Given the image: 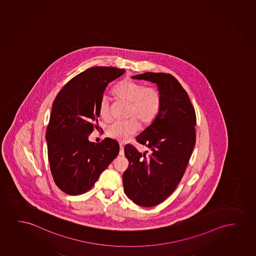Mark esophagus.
<instances>
[{
  "instance_id": "esophagus-1",
  "label": "esophagus",
  "mask_w": 256,
  "mask_h": 256,
  "mask_svg": "<svg viewBox=\"0 0 256 256\" xmlns=\"http://www.w3.org/2000/svg\"><path fill=\"white\" fill-rule=\"evenodd\" d=\"M124 154V146L122 144H120V156Z\"/></svg>"
}]
</instances>
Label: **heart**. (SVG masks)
<instances>
[{"label":"heart","mask_w":256,"mask_h":256,"mask_svg":"<svg viewBox=\"0 0 256 256\" xmlns=\"http://www.w3.org/2000/svg\"><path fill=\"white\" fill-rule=\"evenodd\" d=\"M114 95L130 104L128 117H132L124 122H114L106 128L109 136L124 142L136 133L138 122L148 125L158 116L161 105V95L158 90L132 80H123L114 89ZM98 112L103 119L111 118L108 98L102 97L98 104Z\"/></svg>","instance_id":"heart-1"}]
</instances>
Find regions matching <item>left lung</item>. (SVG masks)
<instances>
[{
    "instance_id": "8db88e82",
    "label": "left lung",
    "mask_w": 256,
    "mask_h": 256,
    "mask_svg": "<svg viewBox=\"0 0 256 256\" xmlns=\"http://www.w3.org/2000/svg\"><path fill=\"white\" fill-rule=\"evenodd\" d=\"M132 78L156 84L161 105L154 120L136 137L150 148V154L140 153L130 144L125 146L130 164L123 173V186L134 203L154 206L174 192L184 174L196 142V114L186 90L172 74L145 72Z\"/></svg>"
}]
</instances>
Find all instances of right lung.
I'll use <instances>...</instances> for the list:
<instances>
[{"mask_svg": "<svg viewBox=\"0 0 256 256\" xmlns=\"http://www.w3.org/2000/svg\"><path fill=\"white\" fill-rule=\"evenodd\" d=\"M124 69L92 67L70 80L53 102L46 131L50 168L64 192H86L102 172L119 154V144L106 138L100 144L88 140L98 126V104L109 83Z\"/></svg>", "mask_w": 256, "mask_h": 256, "instance_id": "1", "label": "right lung"}]
</instances>
